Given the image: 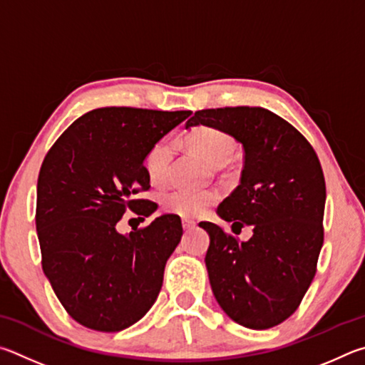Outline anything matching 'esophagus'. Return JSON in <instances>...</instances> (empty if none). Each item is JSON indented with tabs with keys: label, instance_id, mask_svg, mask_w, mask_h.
Wrapping results in <instances>:
<instances>
[{
	"label": "esophagus",
	"instance_id": "1",
	"mask_svg": "<svg viewBox=\"0 0 365 365\" xmlns=\"http://www.w3.org/2000/svg\"><path fill=\"white\" fill-rule=\"evenodd\" d=\"M182 227H184V231H190V229L195 227V222L189 221V220H182Z\"/></svg>",
	"mask_w": 365,
	"mask_h": 365
}]
</instances>
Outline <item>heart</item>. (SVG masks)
I'll return each instance as SVG.
<instances>
[{
  "label": "heart",
  "instance_id": "obj_1",
  "mask_svg": "<svg viewBox=\"0 0 365 365\" xmlns=\"http://www.w3.org/2000/svg\"><path fill=\"white\" fill-rule=\"evenodd\" d=\"M192 149L212 165L227 163L235 152L234 139L213 126H197L189 134ZM173 147L168 140H160L145 157V170L153 184H162L168 178ZM220 199L216 190L175 189L165 194L163 203L168 212L182 218H199Z\"/></svg>",
  "mask_w": 365,
  "mask_h": 365
}]
</instances>
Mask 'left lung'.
Segmentation results:
<instances>
[{"label":"left lung","mask_w":365,"mask_h":365,"mask_svg":"<svg viewBox=\"0 0 365 365\" xmlns=\"http://www.w3.org/2000/svg\"><path fill=\"white\" fill-rule=\"evenodd\" d=\"M199 125L244 147L240 184L216 213L232 227H253L250 240L239 242L215 222H200L210 235V285L234 322L271 329L297 311L314 279L324 244L321 163L302 133L263 107L199 110L186 128Z\"/></svg>","instance_id":"8db88e82"}]
</instances>
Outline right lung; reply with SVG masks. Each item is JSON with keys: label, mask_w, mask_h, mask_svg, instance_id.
I'll return each instance as SVG.
<instances>
[{"label": "right lung", "mask_w": 365, "mask_h": 365, "mask_svg": "<svg viewBox=\"0 0 365 365\" xmlns=\"http://www.w3.org/2000/svg\"><path fill=\"white\" fill-rule=\"evenodd\" d=\"M190 113L96 108L43 160L36 186L43 271L66 311L88 329L125 330L155 303L166 261L181 242V218L162 215L130 234H120L117 222L126 208L155 212L157 203L138 199L150 187L145 157Z\"/></svg>", "instance_id": "obj_1"}]
</instances>
